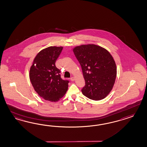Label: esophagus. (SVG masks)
Wrapping results in <instances>:
<instances>
[{
    "mask_svg": "<svg viewBox=\"0 0 147 147\" xmlns=\"http://www.w3.org/2000/svg\"><path fill=\"white\" fill-rule=\"evenodd\" d=\"M70 80H71L72 82H74V81L75 80V77H72L71 78H70Z\"/></svg>",
    "mask_w": 147,
    "mask_h": 147,
    "instance_id": "1",
    "label": "esophagus"
}]
</instances>
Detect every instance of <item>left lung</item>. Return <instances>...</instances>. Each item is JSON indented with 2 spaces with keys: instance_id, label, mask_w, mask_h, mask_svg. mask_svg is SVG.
Segmentation results:
<instances>
[{
  "instance_id": "left-lung-1",
  "label": "left lung",
  "mask_w": 147,
  "mask_h": 147,
  "mask_svg": "<svg viewBox=\"0 0 147 147\" xmlns=\"http://www.w3.org/2000/svg\"><path fill=\"white\" fill-rule=\"evenodd\" d=\"M82 69L86 85L82 94L89 99H104L112 90L117 74L113 57L105 48L93 44L73 49Z\"/></svg>"
}]
</instances>
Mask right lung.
<instances>
[{"mask_svg": "<svg viewBox=\"0 0 147 147\" xmlns=\"http://www.w3.org/2000/svg\"><path fill=\"white\" fill-rule=\"evenodd\" d=\"M62 47H49L42 50L33 60L30 70V79L34 90L45 100L58 102L68 88L69 82L61 78L60 71L55 63Z\"/></svg>", "mask_w": 147, "mask_h": 147, "instance_id": "obj_1", "label": "right lung"}]
</instances>
